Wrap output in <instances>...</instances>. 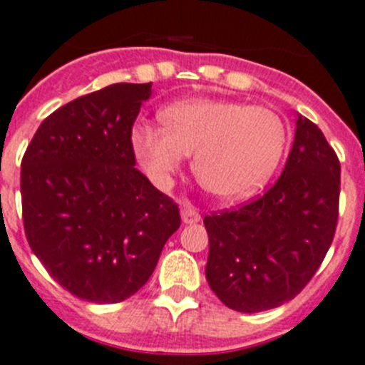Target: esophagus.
<instances>
[{"instance_id": "esophagus-1", "label": "esophagus", "mask_w": 365, "mask_h": 365, "mask_svg": "<svg viewBox=\"0 0 365 365\" xmlns=\"http://www.w3.org/2000/svg\"><path fill=\"white\" fill-rule=\"evenodd\" d=\"M180 214H182V221L185 222V225H196L201 219L200 212H197L190 203L183 205V207L180 208Z\"/></svg>"}]
</instances>
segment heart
Masks as SVG:
<instances>
[{
  "mask_svg": "<svg viewBox=\"0 0 365 365\" xmlns=\"http://www.w3.org/2000/svg\"><path fill=\"white\" fill-rule=\"evenodd\" d=\"M164 125L139 121L132 130L137 158L165 185L194 155L197 182L219 197L260 189L284 157L287 126L278 112L240 101L187 100L162 110Z\"/></svg>",
  "mask_w": 365,
  "mask_h": 365,
  "instance_id": "b5f03b06",
  "label": "heart"
}]
</instances>
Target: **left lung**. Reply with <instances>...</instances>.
Instances as JSON below:
<instances>
[{
	"label": "left lung",
	"mask_w": 365,
	"mask_h": 365,
	"mask_svg": "<svg viewBox=\"0 0 365 365\" xmlns=\"http://www.w3.org/2000/svg\"><path fill=\"white\" fill-rule=\"evenodd\" d=\"M341 164L310 119L298 114L294 144L277 183L258 200L205 215V274L228 309L264 312L291 302L319 269L335 235Z\"/></svg>",
	"instance_id": "left-lung-1"
}]
</instances>
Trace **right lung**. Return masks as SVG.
I'll return each mask as SVG.
<instances>
[{"mask_svg": "<svg viewBox=\"0 0 365 365\" xmlns=\"http://www.w3.org/2000/svg\"><path fill=\"white\" fill-rule=\"evenodd\" d=\"M151 83H114L42 121L21 162L28 244L66 291L93 303L135 294L180 228L178 205L135 169L132 126Z\"/></svg>", "mask_w": 365, "mask_h": 365, "instance_id": "right-lung-1", "label": "right lung"}]
</instances>
